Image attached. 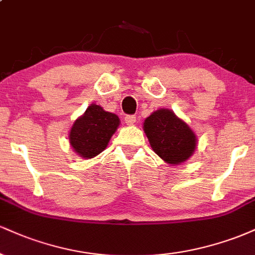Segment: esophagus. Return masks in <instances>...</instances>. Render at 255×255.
<instances>
[{
    "mask_svg": "<svg viewBox=\"0 0 255 255\" xmlns=\"http://www.w3.org/2000/svg\"><path fill=\"white\" fill-rule=\"evenodd\" d=\"M125 121L128 126H133L136 121V116L135 115H126L125 116Z\"/></svg>",
    "mask_w": 255,
    "mask_h": 255,
    "instance_id": "1",
    "label": "esophagus"
}]
</instances>
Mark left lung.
<instances>
[{"label": "left lung", "mask_w": 255, "mask_h": 255, "mask_svg": "<svg viewBox=\"0 0 255 255\" xmlns=\"http://www.w3.org/2000/svg\"><path fill=\"white\" fill-rule=\"evenodd\" d=\"M144 131L152 150L169 164L186 162L197 147L194 131L169 109L152 113L145 120Z\"/></svg>", "instance_id": "left-lung-1"}]
</instances>
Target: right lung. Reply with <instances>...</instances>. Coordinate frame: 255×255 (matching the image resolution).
I'll return each mask as SVG.
<instances>
[{
  "label": "right lung",
  "mask_w": 255,
  "mask_h": 255,
  "mask_svg": "<svg viewBox=\"0 0 255 255\" xmlns=\"http://www.w3.org/2000/svg\"><path fill=\"white\" fill-rule=\"evenodd\" d=\"M119 125L118 115L108 113L97 104H91L84 115L73 124L69 142L80 157L93 158L105 150Z\"/></svg>",
  "instance_id": "obj_1"
}]
</instances>
